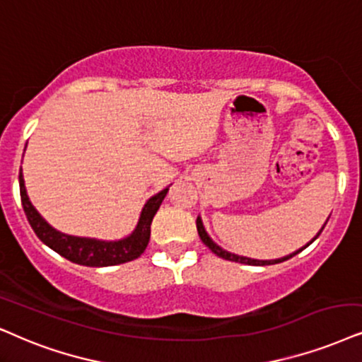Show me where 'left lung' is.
Returning a JSON list of instances; mask_svg holds the SVG:
<instances>
[{
  "label": "left lung",
  "instance_id": "left-lung-1",
  "mask_svg": "<svg viewBox=\"0 0 362 362\" xmlns=\"http://www.w3.org/2000/svg\"><path fill=\"white\" fill-rule=\"evenodd\" d=\"M327 223V222H326ZM326 223H324V226H326ZM324 228V227H322ZM322 228L321 230H319V234H321L322 232ZM197 232H199V235H200V239H202V242L205 245L209 247L210 250H212V252L215 254V255H218V257H222V259H226V260H232V262H239V264H247V265H272V264H279V262H284V260H287V259H291V257H294L296 254H299V252H303V250L305 249V247L308 245H310L313 244V242L317 239L319 237V234L314 237L313 240L309 242L308 245L305 247H303V249H299V250H296V252H292V254H289V255H286V257H281V259H274V260H259V259H250V257H242V255H237V254H232V252H227V250H223L222 247H218L217 244H215V242L210 239L209 237V234L207 232H205V228H204V223H202V218L200 217H197Z\"/></svg>",
  "mask_w": 362,
  "mask_h": 362
}]
</instances>
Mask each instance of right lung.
Returning <instances> with one entry per match:
<instances>
[{
    "label": "right lung",
    "mask_w": 362,
    "mask_h": 362,
    "mask_svg": "<svg viewBox=\"0 0 362 362\" xmlns=\"http://www.w3.org/2000/svg\"><path fill=\"white\" fill-rule=\"evenodd\" d=\"M168 189H163L148 199V202L141 209L139 223L130 235L122 240H98L88 239V237H75L58 232L38 214V210L30 202V197L26 194L25 180L20 172V195L23 210H25L26 218H28L31 228L38 239L47 244L49 249L58 252L71 262L80 265H88V267H108V265L125 264L130 260L139 259L144 250L147 249L150 240V226L157 214V210L165 199Z\"/></svg>",
    "instance_id": "right-lung-1"
}]
</instances>
